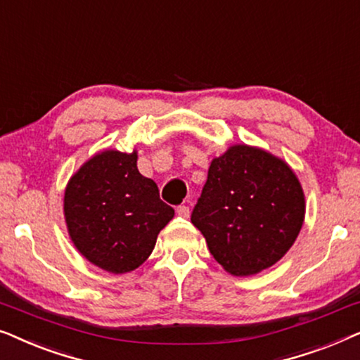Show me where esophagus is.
Wrapping results in <instances>:
<instances>
[{"label":"esophagus","instance_id":"1","mask_svg":"<svg viewBox=\"0 0 360 360\" xmlns=\"http://www.w3.org/2000/svg\"><path fill=\"white\" fill-rule=\"evenodd\" d=\"M176 214H179L180 218H188V216H190V208H188V206L181 205V206H179V208H176Z\"/></svg>","mask_w":360,"mask_h":360}]
</instances>
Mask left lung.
Here are the masks:
<instances>
[{
	"label": "left lung",
	"instance_id": "1",
	"mask_svg": "<svg viewBox=\"0 0 360 360\" xmlns=\"http://www.w3.org/2000/svg\"><path fill=\"white\" fill-rule=\"evenodd\" d=\"M304 193L287 162L260 147L236 144L211 160L191 213L216 262L236 277L277 264L304 221Z\"/></svg>",
	"mask_w": 360,
	"mask_h": 360
}]
</instances>
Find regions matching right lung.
<instances>
[{"label":"right lung","instance_id":"1","mask_svg":"<svg viewBox=\"0 0 360 360\" xmlns=\"http://www.w3.org/2000/svg\"><path fill=\"white\" fill-rule=\"evenodd\" d=\"M174 214L155 181L137 170V150L98 152L70 176L63 195L73 245L110 274L132 272L144 264Z\"/></svg>","mask_w":360,"mask_h":360}]
</instances>
